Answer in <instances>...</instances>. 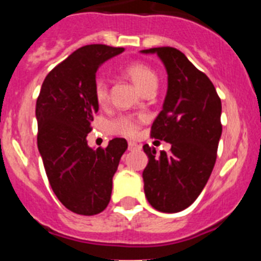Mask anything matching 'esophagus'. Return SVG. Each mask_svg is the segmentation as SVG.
I'll return each mask as SVG.
<instances>
[{"mask_svg":"<svg viewBox=\"0 0 261 261\" xmlns=\"http://www.w3.org/2000/svg\"><path fill=\"white\" fill-rule=\"evenodd\" d=\"M140 147H141V145L136 144V142H133V141H129V144H128V150L135 151V150H138Z\"/></svg>","mask_w":261,"mask_h":261,"instance_id":"esophagus-1","label":"esophagus"}]
</instances>
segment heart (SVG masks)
I'll use <instances>...</instances> for the list:
<instances>
[{
	"label": "heart",
	"instance_id": "obj_1",
	"mask_svg": "<svg viewBox=\"0 0 261 261\" xmlns=\"http://www.w3.org/2000/svg\"><path fill=\"white\" fill-rule=\"evenodd\" d=\"M124 73L128 75L130 80L137 85L140 90H142L144 93H146L147 90L156 89L158 85V75L154 71L153 68L145 64L142 61H132L128 62L123 68ZM94 98H95L96 103L100 106H105L108 102L110 94H108V85L107 81L103 77H96L94 81ZM144 120L142 116H132V115H123V116L116 117L112 120L110 124V128L112 132L119 133V135L128 136V137H133L140 130V124Z\"/></svg>",
	"mask_w": 261,
	"mask_h": 261
}]
</instances>
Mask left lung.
Instances as JSON below:
<instances>
[{"mask_svg":"<svg viewBox=\"0 0 261 261\" xmlns=\"http://www.w3.org/2000/svg\"><path fill=\"white\" fill-rule=\"evenodd\" d=\"M156 53L168 74L163 110L151 125V138L171 144L170 153L144 145L149 163L142 172L149 204L165 213H176L195 201L216 165L222 133V105L208 75L176 48L142 50Z\"/></svg>","mask_w":261,"mask_h":261,"instance_id":"obj_1","label":"left lung"}]
</instances>
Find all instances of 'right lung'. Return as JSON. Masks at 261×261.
I'll return each mask as SVG.
<instances>
[{
  "mask_svg": "<svg viewBox=\"0 0 261 261\" xmlns=\"http://www.w3.org/2000/svg\"><path fill=\"white\" fill-rule=\"evenodd\" d=\"M123 50L105 44L78 48L48 73L36 100L38 147L50 188L65 208L82 216L107 208L112 177L128 147L125 138H114L94 150L86 140L99 108L96 70Z\"/></svg>",
  "mask_w": 261,
  "mask_h": 261,
  "instance_id": "obj_1",
  "label": "right lung"
}]
</instances>
